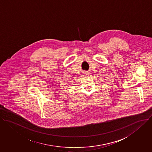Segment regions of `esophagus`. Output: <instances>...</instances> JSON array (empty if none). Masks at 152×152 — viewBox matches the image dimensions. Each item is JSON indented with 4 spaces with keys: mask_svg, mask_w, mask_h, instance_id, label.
I'll use <instances>...</instances> for the list:
<instances>
[{
    "mask_svg": "<svg viewBox=\"0 0 152 152\" xmlns=\"http://www.w3.org/2000/svg\"><path fill=\"white\" fill-rule=\"evenodd\" d=\"M89 75V72H85L84 73V76H88Z\"/></svg>",
    "mask_w": 152,
    "mask_h": 152,
    "instance_id": "34e87169",
    "label": "esophagus"
}]
</instances>
